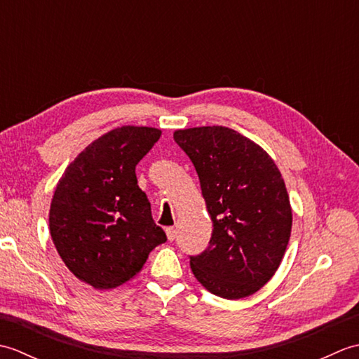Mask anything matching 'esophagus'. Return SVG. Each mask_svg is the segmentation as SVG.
<instances>
[{
	"label": "esophagus",
	"mask_w": 359,
	"mask_h": 359,
	"mask_svg": "<svg viewBox=\"0 0 359 359\" xmlns=\"http://www.w3.org/2000/svg\"><path fill=\"white\" fill-rule=\"evenodd\" d=\"M175 236H177V230H175L174 226L166 228V238H168V241L172 242L175 239Z\"/></svg>",
	"instance_id": "34e87169"
}]
</instances>
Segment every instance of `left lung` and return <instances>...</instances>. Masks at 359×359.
<instances>
[{
    "instance_id": "left-lung-1",
    "label": "left lung",
    "mask_w": 359,
    "mask_h": 359,
    "mask_svg": "<svg viewBox=\"0 0 359 359\" xmlns=\"http://www.w3.org/2000/svg\"><path fill=\"white\" fill-rule=\"evenodd\" d=\"M212 222L208 248L189 257L212 294L241 299L279 269L292 233V207L276 163L253 140L225 126L179 129Z\"/></svg>"
}]
</instances>
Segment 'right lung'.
Masks as SVG:
<instances>
[{
    "mask_svg": "<svg viewBox=\"0 0 359 359\" xmlns=\"http://www.w3.org/2000/svg\"><path fill=\"white\" fill-rule=\"evenodd\" d=\"M160 135L148 126L112 129L88 144L58 180L49 211L53 245L74 276L97 290L133 279L166 241L135 175Z\"/></svg>",
    "mask_w": 359,
    "mask_h": 359,
    "instance_id": "add662e5",
    "label": "right lung"
}]
</instances>
